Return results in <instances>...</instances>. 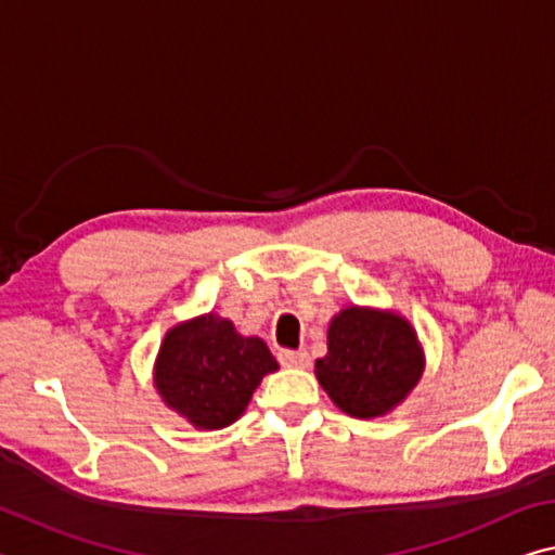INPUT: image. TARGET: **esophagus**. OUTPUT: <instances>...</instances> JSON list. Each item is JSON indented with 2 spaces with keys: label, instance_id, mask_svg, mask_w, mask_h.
Returning a JSON list of instances; mask_svg holds the SVG:
<instances>
[{
  "label": "esophagus",
  "instance_id": "obj_1",
  "mask_svg": "<svg viewBox=\"0 0 555 555\" xmlns=\"http://www.w3.org/2000/svg\"><path fill=\"white\" fill-rule=\"evenodd\" d=\"M279 363L284 367H309L311 358L306 350H279Z\"/></svg>",
  "mask_w": 555,
  "mask_h": 555
}]
</instances>
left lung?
Returning <instances> with one entry per match:
<instances>
[{
    "label": "left lung",
    "instance_id": "8db88e82",
    "mask_svg": "<svg viewBox=\"0 0 555 555\" xmlns=\"http://www.w3.org/2000/svg\"><path fill=\"white\" fill-rule=\"evenodd\" d=\"M422 375V348L412 325L395 313L346 309L331 321L328 356L315 377L353 417H380L404 400Z\"/></svg>",
    "mask_w": 555,
    "mask_h": 555
}]
</instances>
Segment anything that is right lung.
<instances>
[{
	"mask_svg": "<svg viewBox=\"0 0 555 555\" xmlns=\"http://www.w3.org/2000/svg\"><path fill=\"white\" fill-rule=\"evenodd\" d=\"M279 363L261 338H244L232 321L199 315L167 333L155 385L167 408L195 427L219 429L242 415L261 377Z\"/></svg>",
	"mask_w": 555,
	"mask_h": 555,
	"instance_id": "right-lung-1",
	"label": "right lung"
}]
</instances>
